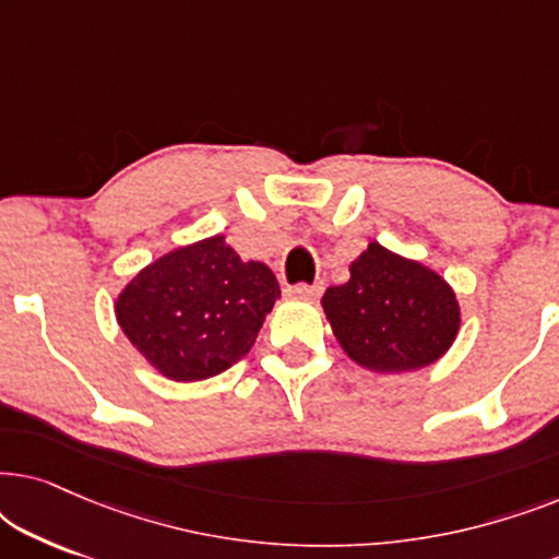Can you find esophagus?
Here are the masks:
<instances>
[{
	"label": "esophagus",
	"instance_id": "34e87169",
	"mask_svg": "<svg viewBox=\"0 0 559 559\" xmlns=\"http://www.w3.org/2000/svg\"><path fill=\"white\" fill-rule=\"evenodd\" d=\"M287 293L295 295V297H318L320 293H323V285H320V282H316V285H308V282H300V285L289 287Z\"/></svg>",
	"mask_w": 559,
	"mask_h": 559
}]
</instances>
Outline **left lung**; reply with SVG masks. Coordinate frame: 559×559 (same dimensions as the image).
Segmentation results:
<instances>
[{
  "mask_svg": "<svg viewBox=\"0 0 559 559\" xmlns=\"http://www.w3.org/2000/svg\"><path fill=\"white\" fill-rule=\"evenodd\" d=\"M343 350L371 371H415L445 354L461 325L448 282L419 262L369 243L350 280L323 295Z\"/></svg>",
  "mask_w": 559,
  "mask_h": 559,
  "instance_id": "obj_1",
  "label": "left lung"
}]
</instances>
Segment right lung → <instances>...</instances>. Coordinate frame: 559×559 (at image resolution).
Here are the masks:
<instances>
[{
	"label": "right lung",
	"instance_id": "right-lung-1",
	"mask_svg": "<svg viewBox=\"0 0 559 559\" xmlns=\"http://www.w3.org/2000/svg\"><path fill=\"white\" fill-rule=\"evenodd\" d=\"M277 297L270 266L241 262L224 236H211L144 266L119 295L117 320L165 377L198 381L249 354Z\"/></svg>",
	"mask_w": 559,
	"mask_h": 559
}]
</instances>
